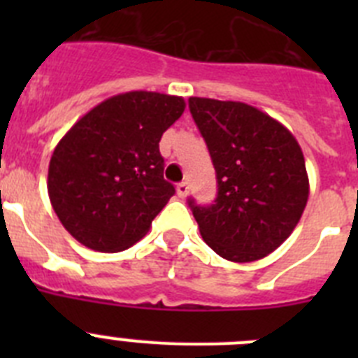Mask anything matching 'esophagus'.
Masks as SVG:
<instances>
[{"label":"esophagus","instance_id":"esophagus-1","mask_svg":"<svg viewBox=\"0 0 358 358\" xmlns=\"http://www.w3.org/2000/svg\"><path fill=\"white\" fill-rule=\"evenodd\" d=\"M188 194H189L188 182H179V185H177V195H179L181 199H185Z\"/></svg>","mask_w":358,"mask_h":358}]
</instances>
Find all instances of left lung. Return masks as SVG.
I'll list each match as a JSON object with an SVG mask.
<instances>
[{"label":"left lung","instance_id":"8db88e82","mask_svg":"<svg viewBox=\"0 0 358 358\" xmlns=\"http://www.w3.org/2000/svg\"><path fill=\"white\" fill-rule=\"evenodd\" d=\"M189 113L217 172L211 206L189 201L204 242L229 262L248 264L276 251L308 201V173L292 132L243 102L192 96Z\"/></svg>","mask_w":358,"mask_h":358}]
</instances>
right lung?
I'll list each match as a JSON object with an SVG mask.
<instances>
[{
  "label": "right lung",
  "mask_w": 358,
  "mask_h": 358,
  "mask_svg": "<svg viewBox=\"0 0 358 358\" xmlns=\"http://www.w3.org/2000/svg\"><path fill=\"white\" fill-rule=\"evenodd\" d=\"M185 107L182 96L129 91L98 103L62 136L50 159L48 195L77 242L118 252L147 235L176 194L163 177L159 140Z\"/></svg>",
  "instance_id": "1"
}]
</instances>
